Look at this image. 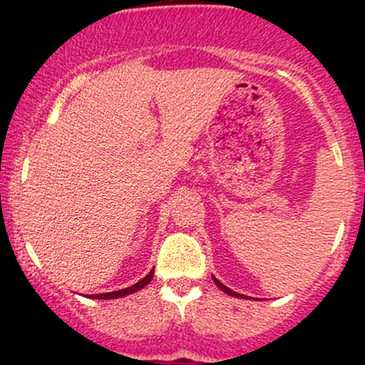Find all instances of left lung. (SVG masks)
Returning <instances> with one entry per match:
<instances>
[{"instance_id": "obj_1", "label": "left lung", "mask_w": 365, "mask_h": 365, "mask_svg": "<svg viewBox=\"0 0 365 365\" xmlns=\"http://www.w3.org/2000/svg\"><path fill=\"white\" fill-rule=\"evenodd\" d=\"M212 279H215L216 287H217V288H220V290H223L225 293H228V295H232V297H237V299H245V297H244V295H242V293H237V292H233V290H232V288L225 287V284H223V283H221V282H220V279H216V278H215V276H212Z\"/></svg>"}]
</instances>
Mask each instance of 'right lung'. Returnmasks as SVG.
<instances>
[{
    "label": "right lung",
    "instance_id": "1",
    "mask_svg": "<svg viewBox=\"0 0 365 365\" xmlns=\"http://www.w3.org/2000/svg\"><path fill=\"white\" fill-rule=\"evenodd\" d=\"M154 276V269H150V273L145 276V278H142L140 282H137L135 284H132V287L128 288H123V290H116V292H108V293H98V295H91L89 299H98V300H110V299H120V297H125V295H130V293H135L139 292L140 288L148 287L150 283V279H153Z\"/></svg>",
    "mask_w": 365,
    "mask_h": 365
}]
</instances>
